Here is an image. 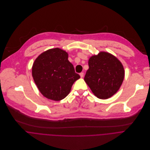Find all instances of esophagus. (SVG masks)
I'll return each instance as SVG.
<instances>
[{
	"label": "esophagus",
	"mask_w": 150,
	"mask_h": 150,
	"mask_svg": "<svg viewBox=\"0 0 150 150\" xmlns=\"http://www.w3.org/2000/svg\"><path fill=\"white\" fill-rule=\"evenodd\" d=\"M80 77L82 78V77H83V76H84V73H80Z\"/></svg>",
	"instance_id": "1"
}]
</instances>
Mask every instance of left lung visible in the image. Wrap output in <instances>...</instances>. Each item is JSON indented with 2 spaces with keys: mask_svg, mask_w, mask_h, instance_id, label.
Here are the masks:
<instances>
[{
  "mask_svg": "<svg viewBox=\"0 0 150 150\" xmlns=\"http://www.w3.org/2000/svg\"><path fill=\"white\" fill-rule=\"evenodd\" d=\"M88 69L84 80L93 94L101 99L115 95L120 88L125 76L124 67L114 55L100 52L88 59Z\"/></svg>",
  "mask_w": 150,
  "mask_h": 150,
  "instance_id": "8db88e82",
  "label": "left lung"
}]
</instances>
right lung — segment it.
<instances>
[{
    "instance_id": "right-lung-1",
    "label": "right lung",
    "mask_w": 150,
    "mask_h": 150,
    "mask_svg": "<svg viewBox=\"0 0 150 150\" xmlns=\"http://www.w3.org/2000/svg\"><path fill=\"white\" fill-rule=\"evenodd\" d=\"M32 75L41 94L55 101L65 98L74 81L80 78L68 60L67 52L58 48L48 50L36 58Z\"/></svg>"
}]
</instances>
